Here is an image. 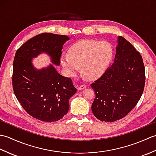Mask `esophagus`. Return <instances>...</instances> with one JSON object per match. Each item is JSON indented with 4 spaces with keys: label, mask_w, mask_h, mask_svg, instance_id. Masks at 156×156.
Instances as JSON below:
<instances>
[{
    "label": "esophagus",
    "mask_w": 156,
    "mask_h": 156,
    "mask_svg": "<svg viewBox=\"0 0 156 156\" xmlns=\"http://www.w3.org/2000/svg\"><path fill=\"white\" fill-rule=\"evenodd\" d=\"M85 88H87V85H85V84H82V85L79 86V87H78V90H83V89H84Z\"/></svg>",
    "instance_id": "esophagus-1"
}]
</instances>
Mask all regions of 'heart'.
Returning <instances> with one entry per match:
<instances>
[{
  "label": "heart",
  "mask_w": 156,
  "mask_h": 156,
  "mask_svg": "<svg viewBox=\"0 0 156 156\" xmlns=\"http://www.w3.org/2000/svg\"><path fill=\"white\" fill-rule=\"evenodd\" d=\"M112 54L113 50L108 42L83 40L69 48L68 55H63L61 58V64L69 76H75L81 67L86 77L97 79L108 68Z\"/></svg>",
  "instance_id": "1"
}]
</instances>
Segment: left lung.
<instances>
[{
	"instance_id": "8db88e82",
	"label": "left lung",
	"mask_w": 156,
	"mask_h": 156,
	"mask_svg": "<svg viewBox=\"0 0 156 156\" xmlns=\"http://www.w3.org/2000/svg\"><path fill=\"white\" fill-rule=\"evenodd\" d=\"M117 42L113 64L90 85L96 94L92 113L101 121L114 122L125 117L136 106L144 89L141 55L124 37L119 36Z\"/></svg>"
}]
</instances>
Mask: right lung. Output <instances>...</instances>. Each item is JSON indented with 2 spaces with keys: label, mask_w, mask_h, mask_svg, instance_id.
<instances>
[{
  "label": "right lung",
  "mask_w": 156,
  "mask_h": 156,
  "mask_svg": "<svg viewBox=\"0 0 156 156\" xmlns=\"http://www.w3.org/2000/svg\"><path fill=\"white\" fill-rule=\"evenodd\" d=\"M69 38L49 33L35 36L16 51L12 72V87L23 108L33 117L48 122L57 121L68 112L69 100L77 89L71 78L60 75L52 64L36 69L32 59L41 53L60 64L62 49Z\"/></svg>",
  "instance_id": "right-lung-1"
}]
</instances>
